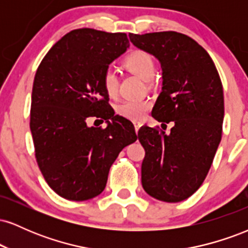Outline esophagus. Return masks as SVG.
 I'll list each match as a JSON object with an SVG mask.
<instances>
[{
    "label": "esophagus",
    "instance_id": "esophagus-1",
    "mask_svg": "<svg viewBox=\"0 0 248 248\" xmlns=\"http://www.w3.org/2000/svg\"><path fill=\"white\" fill-rule=\"evenodd\" d=\"M142 126V124H140V122H134V127H135V133L138 134L139 129H140V127Z\"/></svg>",
    "mask_w": 248,
    "mask_h": 248
}]
</instances>
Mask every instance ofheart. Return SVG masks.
Returning a JSON list of instances; mask_svg holds the SVG:
<instances>
[{"mask_svg": "<svg viewBox=\"0 0 248 248\" xmlns=\"http://www.w3.org/2000/svg\"><path fill=\"white\" fill-rule=\"evenodd\" d=\"M124 66L129 72L140 77L143 80H150L155 75L156 66L153 57L146 51H134L124 59ZM101 84L105 92L109 96H115L118 93L119 78L115 70L108 67L105 70L101 78ZM152 104L149 100H127L122 101L115 108L116 113L128 120L139 121L150 109Z\"/></svg>", "mask_w": 248, "mask_h": 248, "instance_id": "heart-1", "label": "heart"}]
</instances>
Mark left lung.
Returning <instances> with one entry per match:
<instances>
[{
    "label": "left lung",
    "mask_w": 248,
    "mask_h": 248,
    "mask_svg": "<svg viewBox=\"0 0 248 248\" xmlns=\"http://www.w3.org/2000/svg\"><path fill=\"white\" fill-rule=\"evenodd\" d=\"M129 39L161 62L153 118L175 124L169 134L148 126L139 130L146 150L142 186L158 201L177 203L197 191L211 168L223 130V85L211 57L189 36L163 31L129 33Z\"/></svg>",
    "instance_id": "8db88e82"
}]
</instances>
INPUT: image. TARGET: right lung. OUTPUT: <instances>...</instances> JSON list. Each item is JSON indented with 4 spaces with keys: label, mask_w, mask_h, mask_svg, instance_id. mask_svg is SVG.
Listing matches in <instances>:
<instances>
[{
    "label": "right lung",
    "mask_w": 248,
    "mask_h": 248,
    "mask_svg": "<svg viewBox=\"0 0 248 248\" xmlns=\"http://www.w3.org/2000/svg\"><path fill=\"white\" fill-rule=\"evenodd\" d=\"M129 47L126 33L70 31L37 69L31 95L30 129L39 169L49 186L69 201L104 191L119 153L138 140L133 124L114 115L101 84L105 70ZM107 120L88 127V117Z\"/></svg>",
    "instance_id": "add662e5"
}]
</instances>
